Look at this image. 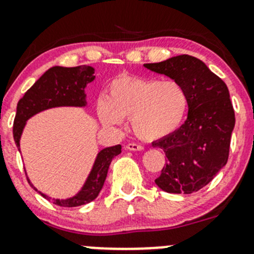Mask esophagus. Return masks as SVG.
<instances>
[{
	"mask_svg": "<svg viewBox=\"0 0 254 254\" xmlns=\"http://www.w3.org/2000/svg\"><path fill=\"white\" fill-rule=\"evenodd\" d=\"M127 148L130 151H141L143 150V147L139 143H135V142H129L127 145Z\"/></svg>",
	"mask_w": 254,
	"mask_h": 254,
	"instance_id": "esophagus-1",
	"label": "esophagus"
}]
</instances>
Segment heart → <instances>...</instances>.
I'll return each instance as SVG.
<instances>
[{
    "label": "heart",
    "mask_w": 254,
    "mask_h": 254,
    "mask_svg": "<svg viewBox=\"0 0 254 254\" xmlns=\"http://www.w3.org/2000/svg\"><path fill=\"white\" fill-rule=\"evenodd\" d=\"M188 108V96L176 79L120 76L109 84L108 96L97 103L99 120L117 127L131 118L135 135L155 141L172 134Z\"/></svg>",
    "instance_id": "b5f03b06"
}]
</instances>
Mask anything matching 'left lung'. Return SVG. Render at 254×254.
<instances>
[{"instance_id": "8db88e82", "label": "left lung", "mask_w": 254, "mask_h": 254, "mask_svg": "<svg viewBox=\"0 0 254 254\" xmlns=\"http://www.w3.org/2000/svg\"><path fill=\"white\" fill-rule=\"evenodd\" d=\"M146 68L178 81L188 96V118L179 129L153 142L167 163L155 181L167 193L190 194L212 181L229 160L235 111L227 86L194 56L178 55Z\"/></svg>"}]
</instances>
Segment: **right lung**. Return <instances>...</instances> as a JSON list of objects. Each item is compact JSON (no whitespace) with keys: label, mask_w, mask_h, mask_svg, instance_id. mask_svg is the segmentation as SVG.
<instances>
[{"label":"right lung","mask_w":254,"mask_h":254,"mask_svg":"<svg viewBox=\"0 0 254 254\" xmlns=\"http://www.w3.org/2000/svg\"><path fill=\"white\" fill-rule=\"evenodd\" d=\"M94 68L91 66H76V67H61L54 66L49 68L19 99L17 104V113L13 123V137L19 150V139L25 122L37 113L54 107H84L86 94L84 87L94 79ZM122 152V146L115 145L103 148L98 153L93 168L78 194L68 199H51L42 194L49 201L63 207H73L91 203L98 196L107 178L109 165L112 160ZM29 182V179H28ZM30 183V182H29Z\"/></svg>","instance_id":"add662e5"}]
</instances>
